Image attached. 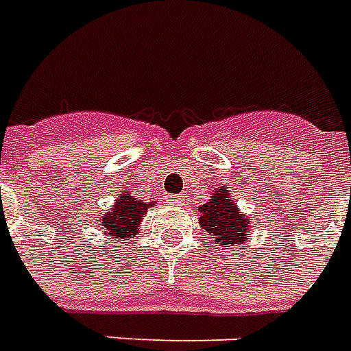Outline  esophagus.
I'll return each instance as SVG.
<instances>
[{
  "instance_id": "esophagus-1",
  "label": "esophagus",
  "mask_w": 351,
  "mask_h": 351,
  "mask_svg": "<svg viewBox=\"0 0 351 351\" xmlns=\"http://www.w3.org/2000/svg\"><path fill=\"white\" fill-rule=\"evenodd\" d=\"M171 204H175V206H186V197H182V195H176V197L169 198Z\"/></svg>"
}]
</instances>
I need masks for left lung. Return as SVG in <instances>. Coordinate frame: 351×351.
<instances>
[{"instance_id": "obj_1", "label": "left lung", "mask_w": 351, "mask_h": 351, "mask_svg": "<svg viewBox=\"0 0 351 351\" xmlns=\"http://www.w3.org/2000/svg\"><path fill=\"white\" fill-rule=\"evenodd\" d=\"M198 224L211 234L215 244L230 250L231 245H244L251 231V217L240 211L231 198V191L226 186L217 187L208 202L198 208Z\"/></svg>"}]
</instances>
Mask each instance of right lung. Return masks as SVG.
Instances as JSON below:
<instances>
[{"label": "right lung", "mask_w": 351, "mask_h": 351, "mask_svg": "<svg viewBox=\"0 0 351 351\" xmlns=\"http://www.w3.org/2000/svg\"><path fill=\"white\" fill-rule=\"evenodd\" d=\"M154 202H142L131 195V189H121L117 202L112 204L111 209L98 217V228L106 237L118 240H129L134 234L140 233L143 215L147 213L149 208H154Z\"/></svg>", "instance_id": "right-lung-1"}]
</instances>
